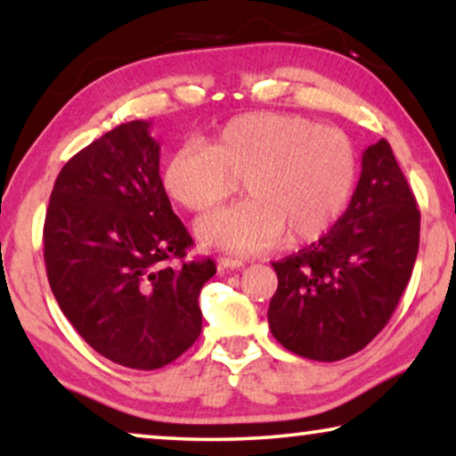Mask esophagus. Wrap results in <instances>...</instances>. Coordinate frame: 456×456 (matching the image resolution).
I'll list each match as a JSON object with an SVG mask.
<instances>
[{"instance_id":"34e87169","label":"esophagus","mask_w":456,"mask_h":456,"mask_svg":"<svg viewBox=\"0 0 456 456\" xmlns=\"http://www.w3.org/2000/svg\"><path fill=\"white\" fill-rule=\"evenodd\" d=\"M217 265L224 267V270H239V267L245 265V261L236 257H217Z\"/></svg>"}]
</instances>
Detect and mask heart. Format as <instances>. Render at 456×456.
Returning <instances> with one entry per match:
<instances>
[{"instance_id":"b5f03b06","label":"heart","mask_w":456,"mask_h":456,"mask_svg":"<svg viewBox=\"0 0 456 456\" xmlns=\"http://www.w3.org/2000/svg\"><path fill=\"white\" fill-rule=\"evenodd\" d=\"M245 201L203 217L197 234L236 253L270 248L284 239H320L345 214L357 183L351 139L301 116L245 114L209 142L189 141L167 155L161 180L174 201L205 214L236 191Z\"/></svg>"}]
</instances>
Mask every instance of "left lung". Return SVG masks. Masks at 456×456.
I'll return each mask as SVG.
<instances>
[{"label":"left lung","instance_id":"left-lung-1","mask_svg":"<svg viewBox=\"0 0 456 456\" xmlns=\"http://www.w3.org/2000/svg\"><path fill=\"white\" fill-rule=\"evenodd\" d=\"M345 216L317 242L273 261L270 330L290 353L340 361L382 332L419 248V209L388 141L370 145Z\"/></svg>","mask_w":456,"mask_h":456}]
</instances>
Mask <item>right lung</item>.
Masks as SVG:
<instances>
[{
	"mask_svg": "<svg viewBox=\"0 0 456 456\" xmlns=\"http://www.w3.org/2000/svg\"><path fill=\"white\" fill-rule=\"evenodd\" d=\"M43 247L61 314L105 359L159 370L201 334L199 292L216 264L184 261L192 239L166 195L149 122L120 124L68 159Z\"/></svg>",
	"mask_w": 456,
	"mask_h": 456,
	"instance_id": "add662e5",
	"label": "right lung"
}]
</instances>
